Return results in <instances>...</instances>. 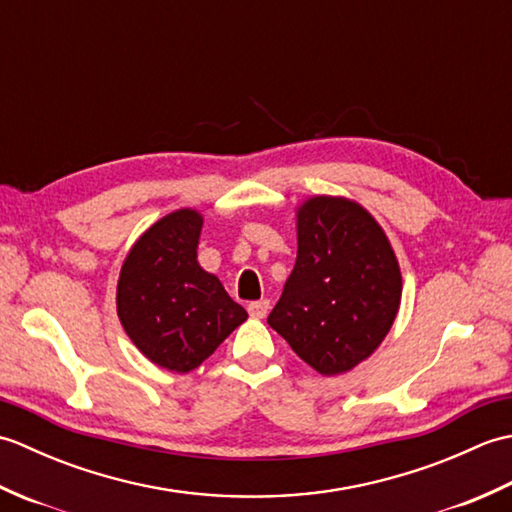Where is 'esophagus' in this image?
<instances>
[{
    "label": "esophagus",
    "instance_id": "esophagus-1",
    "mask_svg": "<svg viewBox=\"0 0 512 512\" xmlns=\"http://www.w3.org/2000/svg\"><path fill=\"white\" fill-rule=\"evenodd\" d=\"M270 310V301L268 299H259V301H250L248 303V314L253 319H264Z\"/></svg>",
    "mask_w": 512,
    "mask_h": 512
}]
</instances>
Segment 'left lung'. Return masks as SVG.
<instances>
[{"mask_svg":"<svg viewBox=\"0 0 512 512\" xmlns=\"http://www.w3.org/2000/svg\"><path fill=\"white\" fill-rule=\"evenodd\" d=\"M402 275L374 215L341 195L297 206V262L268 317L295 354L323 376L350 372L394 325Z\"/></svg>","mask_w":512,"mask_h":512,"instance_id":"8db88e82","label":"left lung"}]
</instances>
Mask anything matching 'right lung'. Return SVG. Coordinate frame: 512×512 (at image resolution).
Returning a JSON list of instances; mask_svg holds the SVG:
<instances>
[{"label": "right lung", "instance_id": "right-lung-1", "mask_svg": "<svg viewBox=\"0 0 512 512\" xmlns=\"http://www.w3.org/2000/svg\"><path fill=\"white\" fill-rule=\"evenodd\" d=\"M204 217L178 209L140 235L121 268L116 312L129 339L151 363L189 374L248 314L222 281L198 264Z\"/></svg>", "mask_w": 512, "mask_h": 512}]
</instances>
